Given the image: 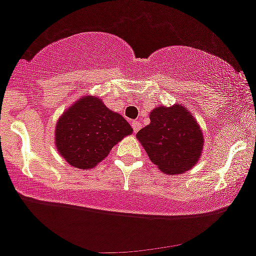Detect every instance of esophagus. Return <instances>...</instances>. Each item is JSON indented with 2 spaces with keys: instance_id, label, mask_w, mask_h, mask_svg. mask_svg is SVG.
<instances>
[{
  "instance_id": "1",
  "label": "esophagus",
  "mask_w": 256,
  "mask_h": 256,
  "mask_svg": "<svg viewBox=\"0 0 256 256\" xmlns=\"http://www.w3.org/2000/svg\"><path fill=\"white\" fill-rule=\"evenodd\" d=\"M132 128H134V132L137 134V132H138L140 128H141V124H140L138 122H132Z\"/></svg>"
}]
</instances>
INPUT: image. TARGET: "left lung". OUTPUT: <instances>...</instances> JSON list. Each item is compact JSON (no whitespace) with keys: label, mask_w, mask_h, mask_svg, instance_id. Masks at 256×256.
Wrapping results in <instances>:
<instances>
[{"label":"left lung","mask_w":256,"mask_h":256,"mask_svg":"<svg viewBox=\"0 0 256 256\" xmlns=\"http://www.w3.org/2000/svg\"><path fill=\"white\" fill-rule=\"evenodd\" d=\"M150 122L136 134L150 162L165 175H180L198 162L204 147L202 128L184 104L158 106Z\"/></svg>","instance_id":"left-lung-1"}]
</instances>
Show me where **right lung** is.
<instances>
[{"label": "right lung", "mask_w": 256, "mask_h": 256, "mask_svg": "<svg viewBox=\"0 0 256 256\" xmlns=\"http://www.w3.org/2000/svg\"><path fill=\"white\" fill-rule=\"evenodd\" d=\"M132 134L130 124L97 96H82L66 108L56 125L54 144L72 166L90 170L108 156L112 148Z\"/></svg>", "instance_id": "1"}]
</instances>
